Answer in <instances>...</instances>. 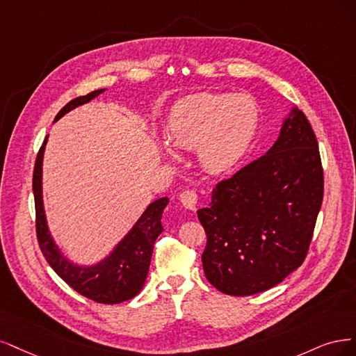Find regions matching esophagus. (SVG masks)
<instances>
[{
	"label": "esophagus",
	"instance_id": "34e87169",
	"mask_svg": "<svg viewBox=\"0 0 356 356\" xmlns=\"http://www.w3.org/2000/svg\"><path fill=\"white\" fill-rule=\"evenodd\" d=\"M180 202L183 204V207H186L188 210H195L197 209V202H198V193L191 189L181 192Z\"/></svg>",
	"mask_w": 356,
	"mask_h": 356
}]
</instances>
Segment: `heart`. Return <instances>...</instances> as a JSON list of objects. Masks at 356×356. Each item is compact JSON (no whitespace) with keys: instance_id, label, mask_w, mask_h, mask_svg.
<instances>
[{"instance_id":"heart-1","label":"heart","mask_w":356,"mask_h":356,"mask_svg":"<svg viewBox=\"0 0 356 356\" xmlns=\"http://www.w3.org/2000/svg\"><path fill=\"white\" fill-rule=\"evenodd\" d=\"M256 124L257 109L247 95L201 93L176 103L170 111L165 134L180 149H197L201 165L213 175H222L244 156ZM165 152L175 158L171 149Z\"/></svg>"}]
</instances>
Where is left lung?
<instances>
[{"label": "left lung", "instance_id": "left-lung-1", "mask_svg": "<svg viewBox=\"0 0 356 356\" xmlns=\"http://www.w3.org/2000/svg\"><path fill=\"white\" fill-rule=\"evenodd\" d=\"M323 195L316 136L293 108L266 155L217 183L209 207L198 210L207 234L205 278L229 296L284 281L307 254Z\"/></svg>", "mask_w": 356, "mask_h": 356}]
</instances>
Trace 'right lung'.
Instances as JSON below:
<instances>
[{
  "label": "right lung",
  "instance_id": "1",
  "mask_svg": "<svg viewBox=\"0 0 356 356\" xmlns=\"http://www.w3.org/2000/svg\"><path fill=\"white\" fill-rule=\"evenodd\" d=\"M103 91L105 88L95 90L86 96L71 100L59 111L54 121L76 106H81L97 97ZM45 143H47V137L40 147L32 179L37 213V238L45 260L67 285L90 300L103 305H117L133 299L143 289L149 265H151L154 244L159 234L164 231L161 217L168 204V198H159L149 204L131 231L120 241L108 257L96 265L78 266L60 253L49 232L42 204V158Z\"/></svg>",
  "mask_w": 356,
  "mask_h": 356
}]
</instances>
